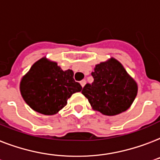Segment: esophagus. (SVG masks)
I'll list each match as a JSON object with an SVG mask.
<instances>
[{
  "mask_svg": "<svg viewBox=\"0 0 160 160\" xmlns=\"http://www.w3.org/2000/svg\"><path fill=\"white\" fill-rule=\"evenodd\" d=\"M80 85L82 86V87H84L85 86V85L86 84V81H85V80H82L81 81H80Z\"/></svg>",
  "mask_w": 160,
  "mask_h": 160,
  "instance_id": "obj_1",
  "label": "esophagus"
}]
</instances>
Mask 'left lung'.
I'll use <instances>...</instances> for the list:
<instances>
[{
	"label": "left lung",
	"instance_id": "1",
	"mask_svg": "<svg viewBox=\"0 0 160 160\" xmlns=\"http://www.w3.org/2000/svg\"><path fill=\"white\" fill-rule=\"evenodd\" d=\"M94 81L86 84L82 94L94 110L107 116L128 110L138 93V85L117 59L96 64L91 73Z\"/></svg>",
	"mask_w": 160,
	"mask_h": 160
}]
</instances>
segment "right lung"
Wrapping results in <instances>:
<instances>
[{"label": "right lung", "instance_id": "1", "mask_svg": "<svg viewBox=\"0 0 160 160\" xmlns=\"http://www.w3.org/2000/svg\"><path fill=\"white\" fill-rule=\"evenodd\" d=\"M81 90L71 69L64 71L57 63L45 58L37 61L20 84L21 94L27 104L43 115L58 112L72 94Z\"/></svg>", "mask_w": 160, "mask_h": 160}]
</instances>
